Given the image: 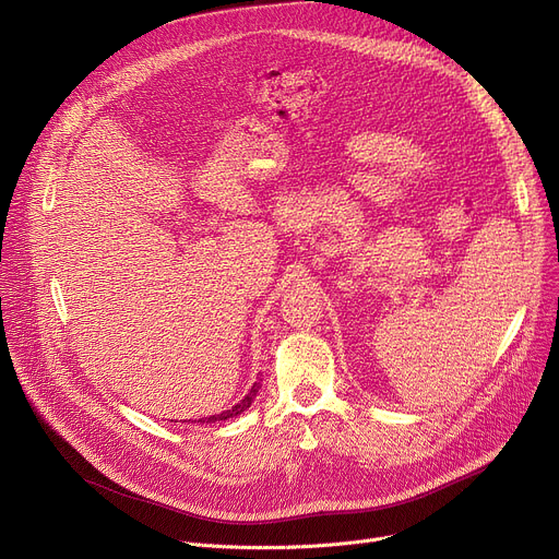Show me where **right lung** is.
I'll return each instance as SVG.
<instances>
[{
	"label": "right lung",
	"instance_id": "right-lung-1",
	"mask_svg": "<svg viewBox=\"0 0 559 559\" xmlns=\"http://www.w3.org/2000/svg\"><path fill=\"white\" fill-rule=\"evenodd\" d=\"M258 389H260V382H255L253 386H251V391L236 404V406H231V408H227V412H222V414H217V416H211V418H200L198 423H217V420H229V418H236V416H240L242 412H247V408L251 406V402H253V397H255V393H258Z\"/></svg>",
	"mask_w": 559,
	"mask_h": 559
}]
</instances>
